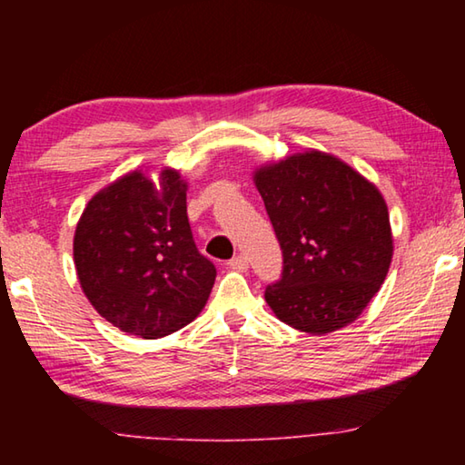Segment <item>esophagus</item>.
Returning <instances> with one entry per match:
<instances>
[{"mask_svg": "<svg viewBox=\"0 0 465 465\" xmlns=\"http://www.w3.org/2000/svg\"><path fill=\"white\" fill-rule=\"evenodd\" d=\"M227 266H230V269H233V271L243 272V271H248V258L243 256V254H240V256L232 258V261L227 262Z\"/></svg>", "mask_w": 465, "mask_h": 465, "instance_id": "obj_1", "label": "esophagus"}]
</instances>
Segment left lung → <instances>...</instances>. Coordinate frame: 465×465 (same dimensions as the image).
<instances>
[{
    "instance_id": "obj_1",
    "label": "left lung",
    "mask_w": 465,
    "mask_h": 465,
    "mask_svg": "<svg viewBox=\"0 0 465 465\" xmlns=\"http://www.w3.org/2000/svg\"><path fill=\"white\" fill-rule=\"evenodd\" d=\"M254 184L282 250V277L264 293L274 316L312 336L352 324L393 256L380 188L318 149L262 163Z\"/></svg>"
}]
</instances>
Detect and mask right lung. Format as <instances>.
<instances>
[{
	"label": "right lung",
	"instance_id": "1",
	"mask_svg": "<svg viewBox=\"0 0 465 465\" xmlns=\"http://www.w3.org/2000/svg\"><path fill=\"white\" fill-rule=\"evenodd\" d=\"M188 183L163 166L157 183L131 170L85 204L74 235L84 295L123 332L155 341L199 316L215 266L194 246L186 215Z\"/></svg>",
	"mask_w": 465,
	"mask_h": 465
}]
</instances>
